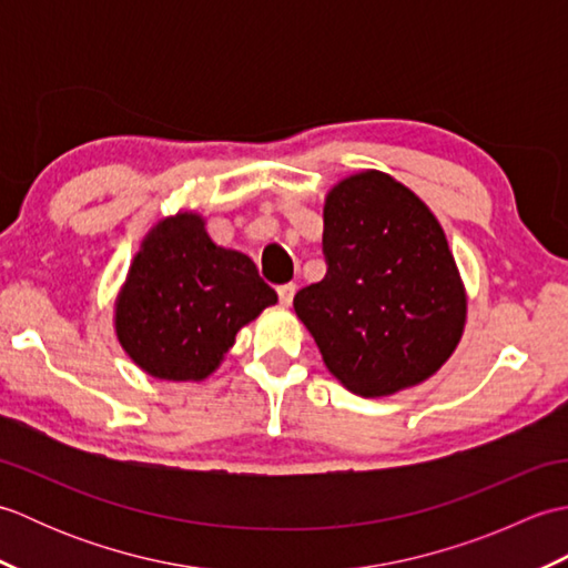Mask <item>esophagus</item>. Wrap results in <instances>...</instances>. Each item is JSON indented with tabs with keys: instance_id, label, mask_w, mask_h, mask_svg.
<instances>
[{
	"instance_id": "34e87169",
	"label": "esophagus",
	"mask_w": 568,
	"mask_h": 568,
	"mask_svg": "<svg viewBox=\"0 0 568 568\" xmlns=\"http://www.w3.org/2000/svg\"><path fill=\"white\" fill-rule=\"evenodd\" d=\"M297 285L295 283H285V285H277V297H281V305L291 307L293 305V297H295Z\"/></svg>"
}]
</instances>
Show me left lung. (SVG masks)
<instances>
[{
  "label": "left lung",
  "mask_w": 568,
  "mask_h": 568,
  "mask_svg": "<svg viewBox=\"0 0 568 568\" xmlns=\"http://www.w3.org/2000/svg\"><path fill=\"white\" fill-rule=\"evenodd\" d=\"M327 275L293 300L346 390L383 397L434 376L462 342L466 287L437 216L381 171L324 197Z\"/></svg>",
  "instance_id": "obj_1"
}]
</instances>
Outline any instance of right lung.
Returning <instances> with one entry per match:
<instances>
[{"label": "right lung", "instance_id": "right-lung-1", "mask_svg": "<svg viewBox=\"0 0 568 568\" xmlns=\"http://www.w3.org/2000/svg\"><path fill=\"white\" fill-rule=\"evenodd\" d=\"M275 303L246 253L214 244L202 214L178 212L143 236L116 295L114 332L143 373L197 383L220 368L236 332Z\"/></svg>", "mask_w": 568, "mask_h": 568}]
</instances>
